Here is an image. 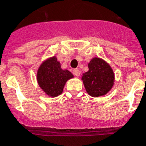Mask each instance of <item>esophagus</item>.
I'll use <instances>...</instances> for the list:
<instances>
[{
	"label": "esophagus",
	"instance_id": "obj_1",
	"mask_svg": "<svg viewBox=\"0 0 146 146\" xmlns=\"http://www.w3.org/2000/svg\"><path fill=\"white\" fill-rule=\"evenodd\" d=\"M73 74H74V76H80V71L79 70H77V69H74L73 71Z\"/></svg>",
	"mask_w": 146,
	"mask_h": 146
}]
</instances>
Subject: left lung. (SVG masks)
<instances>
[{
	"instance_id": "1",
	"label": "left lung",
	"mask_w": 146,
	"mask_h": 146,
	"mask_svg": "<svg viewBox=\"0 0 146 146\" xmlns=\"http://www.w3.org/2000/svg\"><path fill=\"white\" fill-rule=\"evenodd\" d=\"M88 66L89 71L83 73L82 76L87 93L92 97L108 93L114 83V73L111 66L99 57L92 58Z\"/></svg>"
}]
</instances>
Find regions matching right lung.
Instances as JSON below:
<instances>
[{"mask_svg":"<svg viewBox=\"0 0 146 146\" xmlns=\"http://www.w3.org/2000/svg\"><path fill=\"white\" fill-rule=\"evenodd\" d=\"M36 78L43 92L54 98L63 92L66 81L73 78V75L67 70H63L60 63L54 56L42 62L38 69Z\"/></svg>","mask_w":146,"mask_h":146,"instance_id":"right-lung-1","label":"right lung"}]
</instances>
